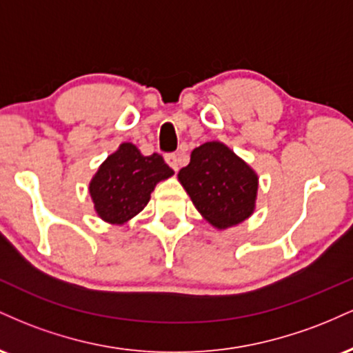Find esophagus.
<instances>
[{
    "label": "esophagus",
    "instance_id": "obj_1",
    "mask_svg": "<svg viewBox=\"0 0 353 353\" xmlns=\"http://www.w3.org/2000/svg\"><path fill=\"white\" fill-rule=\"evenodd\" d=\"M165 163H168L174 171H177V168H179V157H177L176 152H169L165 154Z\"/></svg>",
    "mask_w": 353,
    "mask_h": 353
}]
</instances>
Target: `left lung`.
<instances>
[{
	"mask_svg": "<svg viewBox=\"0 0 353 353\" xmlns=\"http://www.w3.org/2000/svg\"><path fill=\"white\" fill-rule=\"evenodd\" d=\"M177 177L214 228H230L252 214L257 176L222 143L212 141L194 149Z\"/></svg>",
	"mask_w": 353,
	"mask_h": 353,
	"instance_id": "left-lung-1",
	"label": "left lung"
}]
</instances>
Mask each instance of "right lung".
Segmentation results:
<instances>
[{
	"label": "right lung",
	"instance_id": "obj_1",
	"mask_svg": "<svg viewBox=\"0 0 353 353\" xmlns=\"http://www.w3.org/2000/svg\"><path fill=\"white\" fill-rule=\"evenodd\" d=\"M172 174L161 154L143 156L134 144H121L89 184L96 212L106 222L123 224L145 208L154 185Z\"/></svg>",
	"mask_w": 353,
	"mask_h": 353
}]
</instances>
